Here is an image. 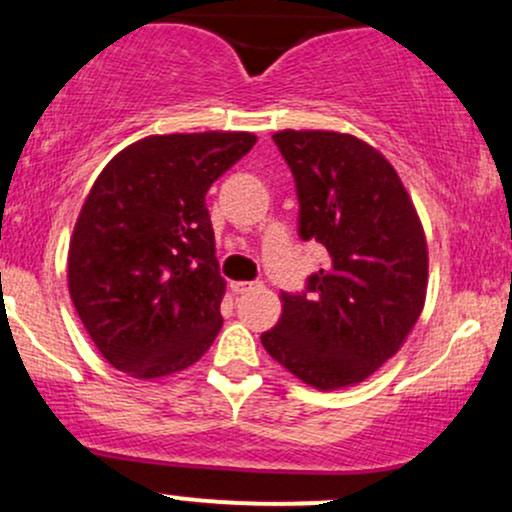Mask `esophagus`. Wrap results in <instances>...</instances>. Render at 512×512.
<instances>
[{"label": "esophagus", "instance_id": "1", "mask_svg": "<svg viewBox=\"0 0 512 512\" xmlns=\"http://www.w3.org/2000/svg\"><path fill=\"white\" fill-rule=\"evenodd\" d=\"M257 281H233L231 284V289L236 291V293H248V291H252V289H257Z\"/></svg>", "mask_w": 512, "mask_h": 512}]
</instances>
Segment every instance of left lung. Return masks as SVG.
Wrapping results in <instances>:
<instances>
[{
    "label": "left lung",
    "instance_id": "8db88e82",
    "mask_svg": "<svg viewBox=\"0 0 512 512\" xmlns=\"http://www.w3.org/2000/svg\"><path fill=\"white\" fill-rule=\"evenodd\" d=\"M274 144L298 195V236L327 264L262 334L267 354L317 390L358 385L397 354L424 310V228L395 168L351 134L284 132Z\"/></svg>",
    "mask_w": 512,
    "mask_h": 512
}]
</instances>
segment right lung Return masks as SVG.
<instances>
[{
	"label": "right lung",
	"instance_id": "1",
	"mask_svg": "<svg viewBox=\"0 0 512 512\" xmlns=\"http://www.w3.org/2000/svg\"><path fill=\"white\" fill-rule=\"evenodd\" d=\"M255 142L248 132L156 134L93 182L69 243V293L122 373H178L219 334L226 281L204 197Z\"/></svg>",
	"mask_w": 512,
	"mask_h": 512
}]
</instances>
